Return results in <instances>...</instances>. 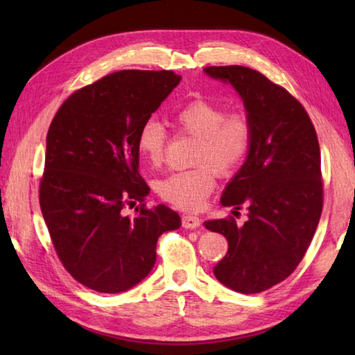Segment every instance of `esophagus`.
I'll return each instance as SVG.
<instances>
[{"label":"esophagus","instance_id":"esophagus-1","mask_svg":"<svg viewBox=\"0 0 355 355\" xmlns=\"http://www.w3.org/2000/svg\"><path fill=\"white\" fill-rule=\"evenodd\" d=\"M182 224L184 229H197L201 224V220L198 216H193V215H183Z\"/></svg>","mask_w":355,"mask_h":355}]
</instances>
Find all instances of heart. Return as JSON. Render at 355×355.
I'll return each mask as SVG.
<instances>
[{
  "label": "heart",
  "instance_id": "obj_1",
  "mask_svg": "<svg viewBox=\"0 0 355 355\" xmlns=\"http://www.w3.org/2000/svg\"><path fill=\"white\" fill-rule=\"evenodd\" d=\"M173 126L182 134L197 139L192 169L172 172L155 183L160 198L187 212L205 206L214 192L218 173L232 175L247 160L254 139L252 119L243 111L227 112L221 103L193 99L184 103L172 117ZM168 132L154 119L143 122L137 132L139 154L149 166L163 163Z\"/></svg>",
  "mask_w": 355,
  "mask_h": 355
}]
</instances>
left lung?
I'll use <instances>...</instances> for the list:
<instances>
[{
    "label": "left lung",
    "mask_w": 355,
    "mask_h": 355,
    "mask_svg": "<svg viewBox=\"0 0 355 355\" xmlns=\"http://www.w3.org/2000/svg\"><path fill=\"white\" fill-rule=\"evenodd\" d=\"M205 71L235 87L254 128L250 154L221 197L223 206H245L248 220L205 223L229 243L214 275L238 293H261L296 270L318 229L323 207L318 134L302 103L262 73L243 65Z\"/></svg>",
    "instance_id": "obj_1"
}]
</instances>
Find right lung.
<instances>
[{
	"instance_id": "add662e5",
	"label": "right lung",
	"mask_w": 355,
	"mask_h": 355,
	"mask_svg": "<svg viewBox=\"0 0 355 355\" xmlns=\"http://www.w3.org/2000/svg\"><path fill=\"white\" fill-rule=\"evenodd\" d=\"M180 79L169 70L116 71L76 89L51 120L41 212L64 268L94 291L137 285L154 267L162 233L182 225L168 206L146 207L135 146ZM137 200L136 215L125 216Z\"/></svg>"
}]
</instances>
